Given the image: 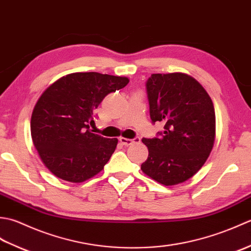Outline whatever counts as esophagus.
I'll return each instance as SVG.
<instances>
[{
	"label": "esophagus",
	"mask_w": 251,
	"mask_h": 251,
	"mask_svg": "<svg viewBox=\"0 0 251 251\" xmlns=\"http://www.w3.org/2000/svg\"><path fill=\"white\" fill-rule=\"evenodd\" d=\"M138 141H140L139 137H136V138H134V139H128V138H124V137L120 138V142L123 146H126V147H128V146L132 145L134 142H138Z\"/></svg>",
	"instance_id": "esophagus-1"
}]
</instances>
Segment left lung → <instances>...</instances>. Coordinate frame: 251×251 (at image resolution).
I'll use <instances>...</instances> for the list:
<instances>
[{"instance_id": "8db88e82", "label": "left lung", "mask_w": 251, "mask_h": 251, "mask_svg": "<svg viewBox=\"0 0 251 251\" xmlns=\"http://www.w3.org/2000/svg\"><path fill=\"white\" fill-rule=\"evenodd\" d=\"M146 86L152 123L162 122L164 131L142 138L149 156L141 169L164 185L181 183L199 172L214 147V103L204 87L184 73L152 74Z\"/></svg>"}]
</instances>
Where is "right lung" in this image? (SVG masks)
Here are the masks:
<instances>
[{"instance_id": "obj_1", "label": "right lung", "mask_w": 251, "mask_h": 251, "mask_svg": "<svg viewBox=\"0 0 251 251\" xmlns=\"http://www.w3.org/2000/svg\"><path fill=\"white\" fill-rule=\"evenodd\" d=\"M127 77L98 72L71 73L41 95L31 116L33 145L56 177L79 183L100 173L117 139L90 131L94 111L106 95L125 87Z\"/></svg>"}]
</instances>
